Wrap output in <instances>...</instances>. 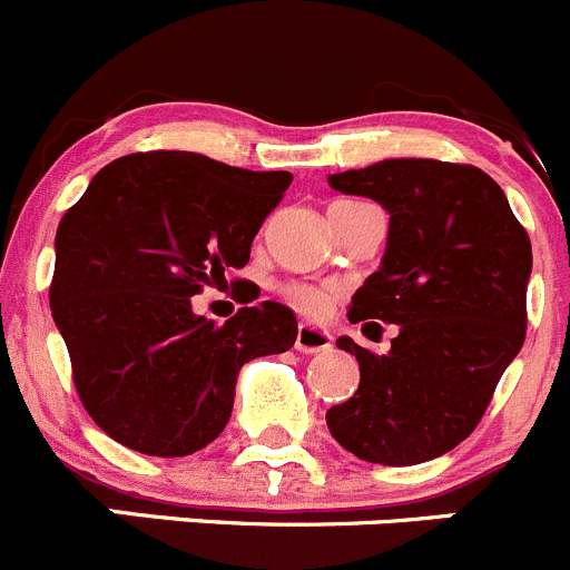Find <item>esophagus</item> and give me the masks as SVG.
<instances>
[{"instance_id":"obj_1","label":"esophagus","mask_w":570,"mask_h":570,"mask_svg":"<svg viewBox=\"0 0 570 570\" xmlns=\"http://www.w3.org/2000/svg\"><path fill=\"white\" fill-rule=\"evenodd\" d=\"M333 346V335L322 327H311V324H299L296 327V350L299 352H324Z\"/></svg>"}]
</instances>
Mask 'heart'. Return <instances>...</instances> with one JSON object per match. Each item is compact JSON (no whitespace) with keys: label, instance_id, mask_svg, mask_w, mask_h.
Masks as SVG:
<instances>
[{"label":"heart","instance_id":"1","mask_svg":"<svg viewBox=\"0 0 570 570\" xmlns=\"http://www.w3.org/2000/svg\"><path fill=\"white\" fill-rule=\"evenodd\" d=\"M285 296L291 299V305L299 307L307 316H322L330 305V296L324 291L313 288V285H288L285 288Z\"/></svg>","mask_w":570,"mask_h":570}]
</instances>
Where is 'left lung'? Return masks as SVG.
<instances>
[{
    "label": "left lung",
    "mask_w": 570,
    "mask_h": 570,
    "mask_svg": "<svg viewBox=\"0 0 570 570\" xmlns=\"http://www.w3.org/2000/svg\"><path fill=\"white\" fill-rule=\"evenodd\" d=\"M327 181L389 213L381 268L346 316L400 327L386 355L335 341L357 357L361 383L327 411V428L363 462H431L473 433L523 346L532 243L503 189L473 165L383 159Z\"/></svg>",
    "instance_id": "1"
}]
</instances>
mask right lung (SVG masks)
Masks as SVG:
<instances>
[{"instance_id":"obj_1","label":"right lung","mask_w":570,"mask_h":570,"mask_svg":"<svg viewBox=\"0 0 570 570\" xmlns=\"http://www.w3.org/2000/svg\"><path fill=\"white\" fill-rule=\"evenodd\" d=\"M187 150L102 167L56 235L50 307L91 420L145 456H189L226 428L243 363L294 346L279 302L229 322L195 316L189 296L243 268L263 220L291 187Z\"/></svg>"}]
</instances>
